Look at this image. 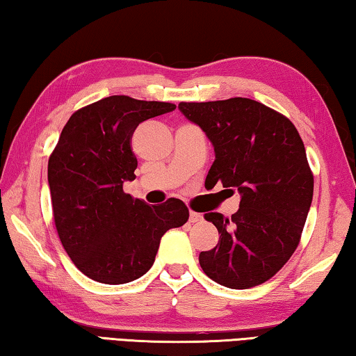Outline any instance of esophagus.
<instances>
[{"label": "esophagus", "instance_id": "obj_1", "mask_svg": "<svg viewBox=\"0 0 356 356\" xmlns=\"http://www.w3.org/2000/svg\"><path fill=\"white\" fill-rule=\"evenodd\" d=\"M202 213H200V212H193L191 211L190 212V223H200V222H202Z\"/></svg>", "mask_w": 356, "mask_h": 356}]
</instances>
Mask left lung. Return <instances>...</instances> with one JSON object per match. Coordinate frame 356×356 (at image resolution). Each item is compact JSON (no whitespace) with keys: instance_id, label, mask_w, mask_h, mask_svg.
Here are the masks:
<instances>
[{"instance_id":"8db88e82","label":"left lung","mask_w":356,"mask_h":356,"mask_svg":"<svg viewBox=\"0 0 356 356\" xmlns=\"http://www.w3.org/2000/svg\"><path fill=\"white\" fill-rule=\"evenodd\" d=\"M182 114L213 145L206 184L238 190L231 218L204 213L218 229L212 250L200 253L207 277L234 290L269 280L300 244L314 195V174L295 125L277 111L249 98L180 103Z\"/></svg>"}]
</instances>
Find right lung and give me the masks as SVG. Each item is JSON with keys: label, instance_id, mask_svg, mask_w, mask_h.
<instances>
[{"label": "right lung", "instance_id": "right-lung-1", "mask_svg": "<svg viewBox=\"0 0 356 356\" xmlns=\"http://www.w3.org/2000/svg\"><path fill=\"white\" fill-rule=\"evenodd\" d=\"M176 109L161 101L114 95L76 111L49 158L56 233L76 268L107 285L128 284L152 268L161 236L188 220L171 198L160 206L123 191L138 168L131 138L139 123Z\"/></svg>", "mask_w": 356, "mask_h": 356}]
</instances>
